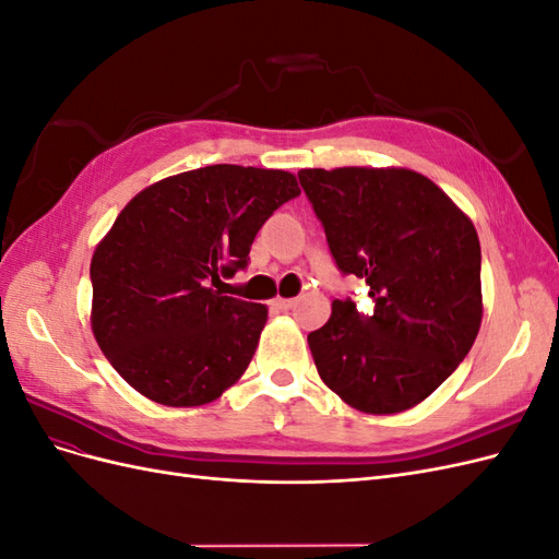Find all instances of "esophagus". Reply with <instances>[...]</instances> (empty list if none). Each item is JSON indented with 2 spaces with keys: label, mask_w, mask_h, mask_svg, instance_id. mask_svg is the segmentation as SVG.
<instances>
[{
  "label": "esophagus",
  "mask_w": 559,
  "mask_h": 559,
  "mask_svg": "<svg viewBox=\"0 0 559 559\" xmlns=\"http://www.w3.org/2000/svg\"><path fill=\"white\" fill-rule=\"evenodd\" d=\"M275 306L280 308V310H292L294 306H296V298H275Z\"/></svg>",
  "instance_id": "obj_1"
}]
</instances>
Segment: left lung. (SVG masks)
Returning <instances> with one entry per match:
<instances>
[{
    "label": "left lung",
    "instance_id": "8db88e82",
    "mask_svg": "<svg viewBox=\"0 0 559 559\" xmlns=\"http://www.w3.org/2000/svg\"><path fill=\"white\" fill-rule=\"evenodd\" d=\"M337 267L370 286V317L333 300L308 335L319 378L352 408L394 415L431 396L483 321L476 226L408 167L300 170Z\"/></svg>",
    "mask_w": 559,
    "mask_h": 559
}]
</instances>
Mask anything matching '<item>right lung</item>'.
<instances>
[{"mask_svg":"<svg viewBox=\"0 0 559 559\" xmlns=\"http://www.w3.org/2000/svg\"><path fill=\"white\" fill-rule=\"evenodd\" d=\"M300 193L292 173L207 165L146 186L91 261L93 335L132 389L170 408L242 378L267 308L216 292L247 265L259 228Z\"/></svg>","mask_w":559,"mask_h":559,"instance_id":"1","label":"right lung"}]
</instances>
